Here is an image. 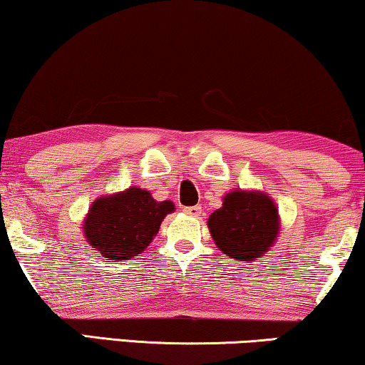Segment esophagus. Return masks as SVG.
Wrapping results in <instances>:
<instances>
[{
  "label": "esophagus",
  "mask_w": 365,
  "mask_h": 365,
  "mask_svg": "<svg viewBox=\"0 0 365 365\" xmlns=\"http://www.w3.org/2000/svg\"><path fill=\"white\" fill-rule=\"evenodd\" d=\"M184 212L187 214V216H192V217H197V216H201V212H202V209H201V206H189V207H184L182 209Z\"/></svg>",
  "instance_id": "esophagus-1"
}]
</instances>
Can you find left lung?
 <instances>
[{
  "mask_svg": "<svg viewBox=\"0 0 365 365\" xmlns=\"http://www.w3.org/2000/svg\"><path fill=\"white\" fill-rule=\"evenodd\" d=\"M207 227L224 254L237 261H254L276 242L277 207L267 194L237 189L224 196L222 207L209 216Z\"/></svg>",
  "mask_w": 365,
  "mask_h": 365,
  "instance_id": "obj_1",
  "label": "left lung"
}]
</instances>
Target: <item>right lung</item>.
<instances>
[{
    "mask_svg": "<svg viewBox=\"0 0 365 365\" xmlns=\"http://www.w3.org/2000/svg\"><path fill=\"white\" fill-rule=\"evenodd\" d=\"M173 211L171 201H154L151 192L133 186L93 202L83 224L84 237L108 261H128L153 242Z\"/></svg>",
    "mask_w": 365,
    "mask_h": 365,
    "instance_id": "1",
    "label": "right lung"
}]
</instances>
